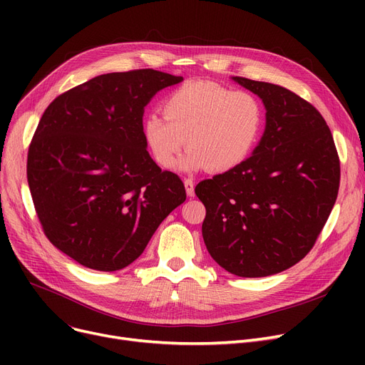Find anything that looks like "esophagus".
Masks as SVG:
<instances>
[{
	"label": "esophagus",
	"mask_w": 365,
	"mask_h": 365,
	"mask_svg": "<svg viewBox=\"0 0 365 365\" xmlns=\"http://www.w3.org/2000/svg\"><path fill=\"white\" fill-rule=\"evenodd\" d=\"M194 186H195V183H194V179H190V178H186V179H185V187H186V194H187L189 197H194V195H195V189H194Z\"/></svg>",
	"instance_id": "34e87169"
}]
</instances>
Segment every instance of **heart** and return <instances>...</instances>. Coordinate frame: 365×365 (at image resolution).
Listing matches in <instances>:
<instances>
[{
  "mask_svg": "<svg viewBox=\"0 0 365 365\" xmlns=\"http://www.w3.org/2000/svg\"><path fill=\"white\" fill-rule=\"evenodd\" d=\"M161 113L149 115L143 136L152 157L164 168L180 161L185 170L207 167L223 173L244 163L263 130L264 110L256 94L231 90L208 81H190L171 90L161 102Z\"/></svg>",
  "mask_w": 365,
  "mask_h": 365,
  "instance_id": "obj_1",
  "label": "heart"
}]
</instances>
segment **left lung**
Returning <instances> with one entry per match:
<instances>
[{
	"label": "left lung",
	"mask_w": 365,
	"mask_h": 365,
	"mask_svg": "<svg viewBox=\"0 0 365 365\" xmlns=\"http://www.w3.org/2000/svg\"><path fill=\"white\" fill-rule=\"evenodd\" d=\"M266 108L253 155L197 185L202 238L223 269L244 278L289 269L317 242L337 198L340 161L318 109L289 88L242 76Z\"/></svg>",
	"instance_id": "left-lung-1"
}]
</instances>
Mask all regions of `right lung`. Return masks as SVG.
I'll use <instances>...</instances> for the list:
<instances>
[{"label":"right lung","mask_w":365,"mask_h":365,"mask_svg":"<svg viewBox=\"0 0 365 365\" xmlns=\"http://www.w3.org/2000/svg\"><path fill=\"white\" fill-rule=\"evenodd\" d=\"M182 76L134 69L62 93L38 123L26 176L44 235L90 269H123L186 200L182 179L146 150L143 109Z\"/></svg>","instance_id":"1"}]
</instances>
